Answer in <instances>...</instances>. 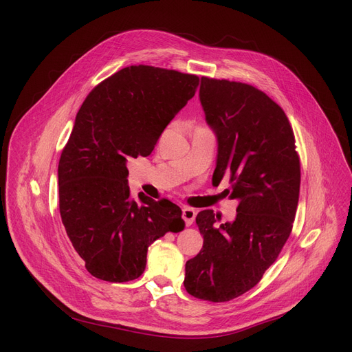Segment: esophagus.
I'll list each match as a JSON object with an SVG mask.
<instances>
[{"instance_id":"1","label":"esophagus","mask_w":352,"mask_h":352,"mask_svg":"<svg viewBox=\"0 0 352 352\" xmlns=\"http://www.w3.org/2000/svg\"><path fill=\"white\" fill-rule=\"evenodd\" d=\"M195 215H197V211L194 208H191V207H184L182 208V218H184V221H186L187 227L192 226Z\"/></svg>"}]
</instances>
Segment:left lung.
Instances as JSON below:
<instances>
[{
	"label": "left lung",
	"mask_w": 352,
	"mask_h": 352,
	"mask_svg": "<svg viewBox=\"0 0 352 352\" xmlns=\"http://www.w3.org/2000/svg\"><path fill=\"white\" fill-rule=\"evenodd\" d=\"M199 101L217 135L212 182L230 178L238 199L232 223L215 227L212 210L195 221L204 244L187 261L184 287L192 297L224 302L255 287L291 234L300 197V157L283 108L252 85L201 78Z\"/></svg>",
	"instance_id": "1"
}]
</instances>
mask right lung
Wrapping results in <instances>:
<instances>
[{
    "instance_id": "1",
    "label": "right lung",
    "mask_w": 352,
    "mask_h": 352,
    "mask_svg": "<svg viewBox=\"0 0 352 352\" xmlns=\"http://www.w3.org/2000/svg\"><path fill=\"white\" fill-rule=\"evenodd\" d=\"M192 74L131 65L92 89L82 102L58 164L60 214L72 247L96 278L133 281L146 251L186 227L168 199L129 195L126 162L146 157L195 94Z\"/></svg>"
}]
</instances>
